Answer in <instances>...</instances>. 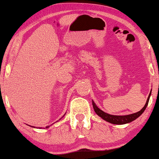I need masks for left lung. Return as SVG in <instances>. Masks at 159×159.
Returning a JSON list of instances; mask_svg holds the SVG:
<instances>
[{
  "instance_id": "8db88e82",
  "label": "left lung",
  "mask_w": 159,
  "mask_h": 159,
  "mask_svg": "<svg viewBox=\"0 0 159 159\" xmlns=\"http://www.w3.org/2000/svg\"><path fill=\"white\" fill-rule=\"evenodd\" d=\"M151 91L148 95V98L146 103L145 104L144 107H143L140 111L134 113V114H132L126 115V116H114V115L106 114V113L100 109L99 108H98V106H96V105H95L94 101H93V109H94L95 112L99 116H101L102 119H104V120H106V121H108V122L111 124H114V125H124V124L129 123L131 122V121H134V119L138 118V117L140 116L143 112H144V111L147 107L148 104V101H149L150 96H151Z\"/></svg>"
}]
</instances>
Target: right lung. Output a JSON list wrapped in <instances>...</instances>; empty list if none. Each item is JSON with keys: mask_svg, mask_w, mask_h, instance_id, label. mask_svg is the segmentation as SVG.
<instances>
[{"mask_svg": "<svg viewBox=\"0 0 159 159\" xmlns=\"http://www.w3.org/2000/svg\"><path fill=\"white\" fill-rule=\"evenodd\" d=\"M49 127H48H48H46V128H48Z\"/></svg>", "mask_w": 159, "mask_h": 159, "instance_id": "1", "label": "right lung"}]
</instances>
